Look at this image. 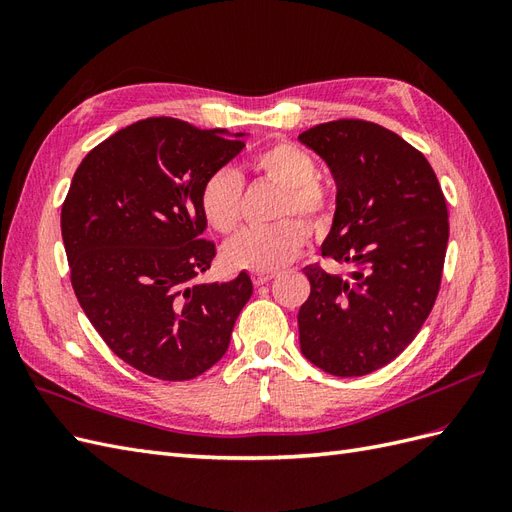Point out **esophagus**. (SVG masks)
Segmentation results:
<instances>
[{
  "label": "esophagus",
  "instance_id": "obj_1",
  "mask_svg": "<svg viewBox=\"0 0 512 512\" xmlns=\"http://www.w3.org/2000/svg\"><path fill=\"white\" fill-rule=\"evenodd\" d=\"M275 275H277L275 271H254L252 280L256 286H262V284H269Z\"/></svg>",
  "mask_w": 512,
  "mask_h": 512
}]
</instances>
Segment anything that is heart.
Segmentation results:
<instances>
[{"label": "heart", "mask_w": 512, "mask_h": 512, "mask_svg": "<svg viewBox=\"0 0 512 512\" xmlns=\"http://www.w3.org/2000/svg\"><path fill=\"white\" fill-rule=\"evenodd\" d=\"M250 166L284 188L280 215H299L312 226H322L329 218V194L314 179L316 164L307 151L292 143H273L256 151ZM243 181L230 168H220L205 181L200 192V209L207 224L228 235L241 220ZM309 239V230L299 220H284L273 226H252L241 230L224 247L232 267L252 271L280 269L297 256Z\"/></svg>", "instance_id": "b5f03b06"}]
</instances>
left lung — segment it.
<instances>
[{"mask_svg":"<svg viewBox=\"0 0 512 512\" xmlns=\"http://www.w3.org/2000/svg\"><path fill=\"white\" fill-rule=\"evenodd\" d=\"M337 185L322 256L348 273L303 269L301 352L327 374L365 376L391 363L436 303L448 245L446 200L421 151L378 123L337 119L299 134Z\"/></svg>","mask_w":512,"mask_h":512,"instance_id":"1","label":"left lung"}]
</instances>
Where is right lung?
I'll return each instance as SVG.
<instances>
[{
  "label": "right lung",
  "mask_w": 512,
  "mask_h": 512,
  "mask_svg": "<svg viewBox=\"0 0 512 512\" xmlns=\"http://www.w3.org/2000/svg\"><path fill=\"white\" fill-rule=\"evenodd\" d=\"M241 136L149 117L91 149L72 177L61 237L74 294L106 346L151 378L192 380L218 363L252 297L245 271L196 282L215 258L200 192Z\"/></svg>",
  "instance_id": "1"
}]
</instances>
